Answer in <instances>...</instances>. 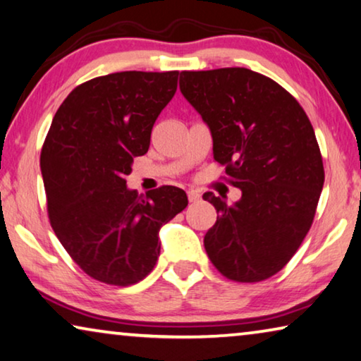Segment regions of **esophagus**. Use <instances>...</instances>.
I'll return each mask as SVG.
<instances>
[{
  "mask_svg": "<svg viewBox=\"0 0 361 361\" xmlns=\"http://www.w3.org/2000/svg\"><path fill=\"white\" fill-rule=\"evenodd\" d=\"M186 195H188V201L190 202H196V201H199V197H201V195H199V192L195 190L186 191Z\"/></svg>",
  "mask_w": 361,
  "mask_h": 361,
  "instance_id": "obj_1",
  "label": "esophagus"
}]
</instances>
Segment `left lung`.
Listing matches in <instances>:
<instances>
[{
  "mask_svg": "<svg viewBox=\"0 0 361 361\" xmlns=\"http://www.w3.org/2000/svg\"><path fill=\"white\" fill-rule=\"evenodd\" d=\"M180 90L212 133L214 160L241 199L206 192L219 217L204 236L215 269L255 283L277 274L310 232L324 166L310 118L271 78L246 68L181 71Z\"/></svg>",
  "mask_w": 361,
  "mask_h": 361,
  "instance_id": "left-lung-1",
  "label": "left lung"
}]
</instances>
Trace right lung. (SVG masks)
I'll use <instances>...</instances> for the list:
<instances>
[{"label": "right lung", "mask_w": 361, "mask_h": 361, "mask_svg": "<svg viewBox=\"0 0 361 361\" xmlns=\"http://www.w3.org/2000/svg\"><path fill=\"white\" fill-rule=\"evenodd\" d=\"M178 71H123L78 85L58 109L40 169L51 228L95 281L128 287L152 271L159 230L188 206L186 192L126 188L133 157L144 155L157 116L173 99Z\"/></svg>", "instance_id": "add662e5"}]
</instances>
